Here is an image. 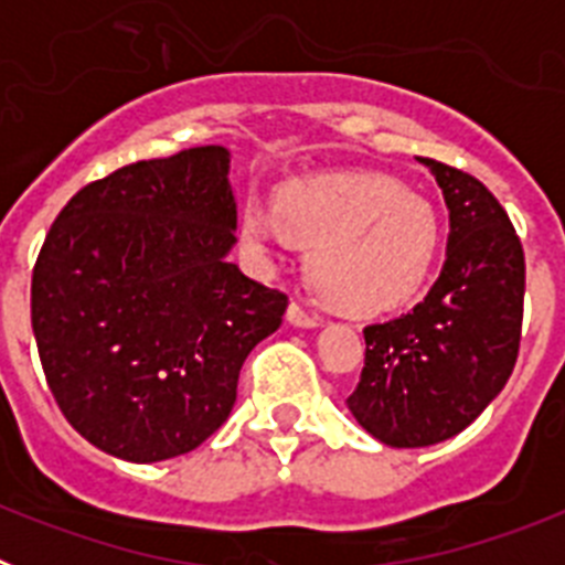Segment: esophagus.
<instances>
[{
	"instance_id": "obj_1",
	"label": "esophagus",
	"mask_w": 565,
	"mask_h": 565,
	"mask_svg": "<svg viewBox=\"0 0 565 565\" xmlns=\"http://www.w3.org/2000/svg\"><path fill=\"white\" fill-rule=\"evenodd\" d=\"M286 317H288V322H291V326H297V328H317L319 322H322L317 313L306 311V308L297 306V302H291V306H288Z\"/></svg>"
}]
</instances>
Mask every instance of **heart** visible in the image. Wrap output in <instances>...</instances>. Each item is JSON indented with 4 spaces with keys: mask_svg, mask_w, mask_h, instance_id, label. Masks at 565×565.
I'll return each instance as SVG.
<instances>
[{
    "mask_svg": "<svg viewBox=\"0 0 565 565\" xmlns=\"http://www.w3.org/2000/svg\"><path fill=\"white\" fill-rule=\"evenodd\" d=\"M282 234L311 246L308 286L344 313H384L413 302L441 252L436 206L384 174L286 183L274 192L271 212L243 206L239 237L248 252L268 254Z\"/></svg>",
    "mask_w": 565,
    "mask_h": 565,
    "instance_id": "1",
    "label": "heart"
}]
</instances>
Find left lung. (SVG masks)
<instances>
[{
	"instance_id": "left-lung-1",
	"label": "left lung",
	"mask_w": 565,
	"mask_h": 565,
	"mask_svg": "<svg viewBox=\"0 0 565 565\" xmlns=\"http://www.w3.org/2000/svg\"><path fill=\"white\" fill-rule=\"evenodd\" d=\"M450 209V243L430 294L391 322L364 328V367L348 396L353 418L391 447L458 436L503 391L521 348V237L478 178L433 158Z\"/></svg>"
}]
</instances>
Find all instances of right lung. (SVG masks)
<instances>
[{
  "instance_id": "obj_1",
  "label": "right lung",
  "mask_w": 565,
  "mask_h": 565,
  "mask_svg": "<svg viewBox=\"0 0 565 565\" xmlns=\"http://www.w3.org/2000/svg\"><path fill=\"white\" fill-rule=\"evenodd\" d=\"M234 228L223 147L115 169L58 212L30 319L50 393L93 447L167 461L228 418L239 367L288 308L228 263Z\"/></svg>"
}]
</instances>
